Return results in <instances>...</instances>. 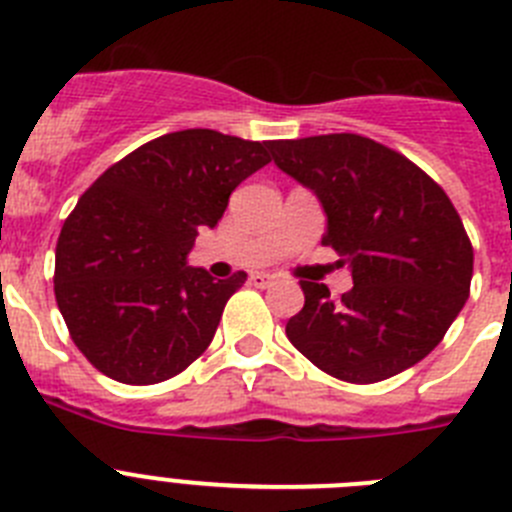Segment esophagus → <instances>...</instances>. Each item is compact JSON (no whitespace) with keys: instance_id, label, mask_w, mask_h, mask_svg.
<instances>
[{"instance_id":"esophagus-1","label":"esophagus","mask_w":512,"mask_h":512,"mask_svg":"<svg viewBox=\"0 0 512 512\" xmlns=\"http://www.w3.org/2000/svg\"><path fill=\"white\" fill-rule=\"evenodd\" d=\"M248 282L253 284V287H269L271 282H274V274H266V271H256V274H251V277H248Z\"/></svg>"}]
</instances>
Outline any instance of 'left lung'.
Listing matches in <instances>:
<instances>
[{
	"label": "left lung",
	"mask_w": 512,
	"mask_h": 512,
	"mask_svg": "<svg viewBox=\"0 0 512 512\" xmlns=\"http://www.w3.org/2000/svg\"><path fill=\"white\" fill-rule=\"evenodd\" d=\"M274 164L323 205V243L348 264L341 300L302 279L287 338L330 377L382 382L431 354L469 297L474 251L441 187L402 153L354 133L269 140Z\"/></svg>",
	"instance_id": "obj_1"
}]
</instances>
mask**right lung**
<instances>
[{"label": "right lung", "mask_w": 512, "mask_h": 512, "mask_svg": "<svg viewBox=\"0 0 512 512\" xmlns=\"http://www.w3.org/2000/svg\"><path fill=\"white\" fill-rule=\"evenodd\" d=\"M266 143L192 128L143 143L104 171L66 217L56 302L71 341L122 384H156L205 354L246 271L187 266L230 192L271 161Z\"/></svg>", "instance_id": "add662e5"}]
</instances>
